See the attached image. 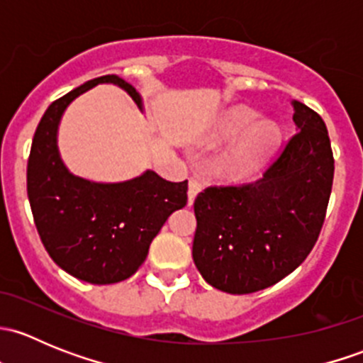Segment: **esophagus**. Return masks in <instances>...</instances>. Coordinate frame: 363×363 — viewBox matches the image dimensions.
I'll return each instance as SVG.
<instances>
[{"label": "esophagus", "mask_w": 363, "mask_h": 363, "mask_svg": "<svg viewBox=\"0 0 363 363\" xmlns=\"http://www.w3.org/2000/svg\"><path fill=\"white\" fill-rule=\"evenodd\" d=\"M200 179H199V175H191V177H189V188H188V203L191 205L193 203V200H195V196L199 195V191H200Z\"/></svg>", "instance_id": "1"}]
</instances>
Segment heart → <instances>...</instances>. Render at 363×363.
<instances>
[{
  "label": "heart",
  "mask_w": 363,
  "mask_h": 363,
  "mask_svg": "<svg viewBox=\"0 0 363 363\" xmlns=\"http://www.w3.org/2000/svg\"><path fill=\"white\" fill-rule=\"evenodd\" d=\"M258 112L250 107H235L221 121L216 137L228 140L244 133L219 161V170L230 179H246L258 170L267 152L277 140V126L270 121H256Z\"/></svg>",
  "instance_id": "b5f03b06"
}]
</instances>
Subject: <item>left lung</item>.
<instances>
[{"instance_id": "1", "label": "left lung", "mask_w": 363, "mask_h": 363, "mask_svg": "<svg viewBox=\"0 0 363 363\" xmlns=\"http://www.w3.org/2000/svg\"><path fill=\"white\" fill-rule=\"evenodd\" d=\"M298 131L263 175L246 184L208 186L195 199L193 259L211 286L233 295L279 283L320 237L334 182L325 121L294 100Z\"/></svg>"}]
</instances>
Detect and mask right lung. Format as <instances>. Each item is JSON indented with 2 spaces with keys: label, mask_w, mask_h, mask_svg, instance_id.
Returning a JSON list of instances; mask_svg holds the SVG:
<instances>
[{
  "label": "right lung",
  "mask_w": 363,
  "mask_h": 363,
  "mask_svg": "<svg viewBox=\"0 0 363 363\" xmlns=\"http://www.w3.org/2000/svg\"><path fill=\"white\" fill-rule=\"evenodd\" d=\"M101 82L117 84L142 107L137 89L121 77L87 80L49 105L28 158V199L40 239L61 269L91 284L133 276L168 216L188 202V181H167L151 170L117 184L91 182L67 170L57 152V124L69 101Z\"/></svg>",
  "instance_id": "obj_1"
}]
</instances>
